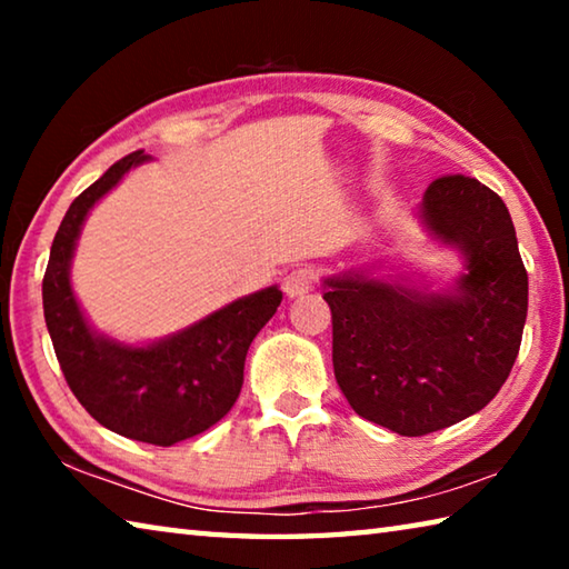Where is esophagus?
Segmentation results:
<instances>
[{
    "label": "esophagus",
    "instance_id": "34e87169",
    "mask_svg": "<svg viewBox=\"0 0 569 569\" xmlns=\"http://www.w3.org/2000/svg\"><path fill=\"white\" fill-rule=\"evenodd\" d=\"M313 271L311 268H293V271H288L283 276V293L288 298H296V296H303L313 288Z\"/></svg>",
    "mask_w": 569,
    "mask_h": 569
}]
</instances>
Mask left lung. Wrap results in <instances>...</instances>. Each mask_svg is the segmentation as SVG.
Segmentation results:
<instances>
[{
	"mask_svg": "<svg viewBox=\"0 0 569 569\" xmlns=\"http://www.w3.org/2000/svg\"><path fill=\"white\" fill-rule=\"evenodd\" d=\"M419 220L465 258L449 288L366 268L323 278L336 381L359 417L401 437L485 409L512 371L527 319V271L497 192L445 176L423 192Z\"/></svg>",
	"mask_w": 569,
	"mask_h": 569,
	"instance_id": "1",
	"label": "left lung"
}]
</instances>
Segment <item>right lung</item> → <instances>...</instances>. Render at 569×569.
<instances>
[{"mask_svg":"<svg viewBox=\"0 0 569 569\" xmlns=\"http://www.w3.org/2000/svg\"><path fill=\"white\" fill-rule=\"evenodd\" d=\"M148 160L142 150L130 152L72 200L52 240L42 303L57 361L90 417L120 437L172 447L203 435L233 409L248 346L273 319L283 293L268 286L150 343H122L94 331L70 283L77 238L94 203Z\"/></svg>","mask_w":569,"mask_h":569,"instance_id":"right-lung-1","label":"right lung"}]
</instances>
